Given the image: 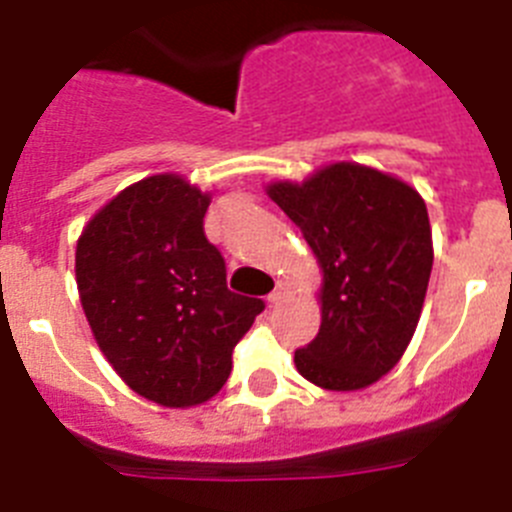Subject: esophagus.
Returning <instances> with one entry per match:
<instances>
[{
  "label": "esophagus",
  "instance_id": "34e87169",
  "mask_svg": "<svg viewBox=\"0 0 512 512\" xmlns=\"http://www.w3.org/2000/svg\"><path fill=\"white\" fill-rule=\"evenodd\" d=\"M289 284L287 282H277V289H274V292H271L269 295V302L271 305H279V302H284L289 297Z\"/></svg>",
  "mask_w": 512,
  "mask_h": 512
}]
</instances>
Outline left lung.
Listing matches in <instances>:
<instances>
[{
  "label": "left lung",
  "instance_id": "left-lung-1",
  "mask_svg": "<svg viewBox=\"0 0 512 512\" xmlns=\"http://www.w3.org/2000/svg\"><path fill=\"white\" fill-rule=\"evenodd\" d=\"M269 197L323 269V323L295 351L297 372L325 390H361L405 354L423 310L433 246L428 210L400 179L333 164Z\"/></svg>",
  "mask_w": 512,
  "mask_h": 512
}]
</instances>
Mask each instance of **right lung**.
I'll return each mask as SVG.
<instances>
[{
    "instance_id": "right-lung-1",
    "label": "right lung",
    "mask_w": 512,
    "mask_h": 512,
    "mask_svg": "<svg viewBox=\"0 0 512 512\" xmlns=\"http://www.w3.org/2000/svg\"><path fill=\"white\" fill-rule=\"evenodd\" d=\"M207 205L182 176H151L104 205L76 243V284L102 354L130 390L164 408L210 400L266 307L225 284Z\"/></svg>"
}]
</instances>
